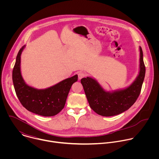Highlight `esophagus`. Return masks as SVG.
Instances as JSON below:
<instances>
[{"label":"esophagus","mask_w":159,"mask_h":159,"mask_svg":"<svg viewBox=\"0 0 159 159\" xmlns=\"http://www.w3.org/2000/svg\"><path fill=\"white\" fill-rule=\"evenodd\" d=\"M85 77V74L82 72H79L78 73V77H79V79L80 80L81 79H82L83 77Z\"/></svg>","instance_id":"esophagus-1"}]
</instances>
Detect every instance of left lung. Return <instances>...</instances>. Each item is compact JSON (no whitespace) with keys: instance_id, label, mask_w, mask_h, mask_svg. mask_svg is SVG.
Wrapping results in <instances>:
<instances>
[{"instance_id":"left-lung-1","label":"left lung","mask_w":159,"mask_h":159,"mask_svg":"<svg viewBox=\"0 0 159 159\" xmlns=\"http://www.w3.org/2000/svg\"><path fill=\"white\" fill-rule=\"evenodd\" d=\"M140 50L139 72L129 86L113 91H106L94 78L87 77L81 79V84L89 106L97 114L112 116L128 110L139 98L145 75V66L142 48Z\"/></svg>"}]
</instances>
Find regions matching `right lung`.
Masks as SVG:
<instances>
[{"instance_id": "1", "label": "right lung", "mask_w": 159, "mask_h": 159, "mask_svg": "<svg viewBox=\"0 0 159 159\" xmlns=\"http://www.w3.org/2000/svg\"><path fill=\"white\" fill-rule=\"evenodd\" d=\"M26 46L19 51L12 71V81L16 95L27 110L43 116L57 115L65 106L72 84L78 80V75L66 79L46 89H38L28 85L20 72V56Z\"/></svg>"}]
</instances>
